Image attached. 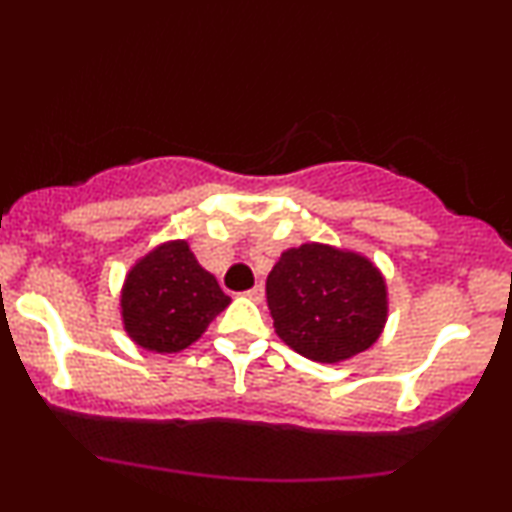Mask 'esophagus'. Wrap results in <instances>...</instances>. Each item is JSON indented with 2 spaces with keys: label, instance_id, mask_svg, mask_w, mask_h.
Masks as SVG:
<instances>
[{
  "label": "esophagus",
  "instance_id": "esophagus-1",
  "mask_svg": "<svg viewBox=\"0 0 512 512\" xmlns=\"http://www.w3.org/2000/svg\"><path fill=\"white\" fill-rule=\"evenodd\" d=\"M245 296H248L250 301H255V303H262V301H264V286H262V284L252 286L250 291H245Z\"/></svg>",
  "mask_w": 512,
  "mask_h": 512
}]
</instances>
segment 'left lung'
I'll return each instance as SVG.
<instances>
[{
    "instance_id": "left-lung-1",
    "label": "left lung",
    "mask_w": 512,
    "mask_h": 512,
    "mask_svg": "<svg viewBox=\"0 0 512 512\" xmlns=\"http://www.w3.org/2000/svg\"><path fill=\"white\" fill-rule=\"evenodd\" d=\"M267 303L281 342L317 363L370 349L390 310L383 272L361 252L325 243L281 252L267 276Z\"/></svg>"
}]
</instances>
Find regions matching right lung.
Listing matches in <instances>:
<instances>
[{"mask_svg": "<svg viewBox=\"0 0 512 512\" xmlns=\"http://www.w3.org/2000/svg\"><path fill=\"white\" fill-rule=\"evenodd\" d=\"M228 303L187 240H168L139 257L120 291L127 337L154 354H178L195 344Z\"/></svg>", "mask_w": 512, "mask_h": 512, "instance_id": "1", "label": "right lung"}]
</instances>
